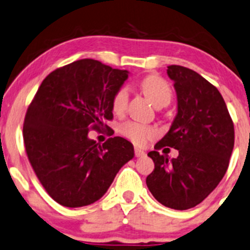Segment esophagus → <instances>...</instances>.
I'll use <instances>...</instances> for the list:
<instances>
[{
  "instance_id": "obj_1",
  "label": "esophagus",
  "mask_w": 250,
  "mask_h": 250,
  "mask_svg": "<svg viewBox=\"0 0 250 250\" xmlns=\"http://www.w3.org/2000/svg\"><path fill=\"white\" fill-rule=\"evenodd\" d=\"M134 154H135V157H144L145 156V152L139 148H134Z\"/></svg>"
}]
</instances>
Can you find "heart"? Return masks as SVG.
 <instances>
[{"label":"heart","mask_w":250,"mask_h":250,"mask_svg":"<svg viewBox=\"0 0 250 250\" xmlns=\"http://www.w3.org/2000/svg\"><path fill=\"white\" fill-rule=\"evenodd\" d=\"M139 87L141 92L149 99L156 107L167 106L172 99V88L170 83L165 79L156 74H149L141 79L139 83ZM128 88L122 86L115 92L111 99V109L116 115H122L125 111L128 105ZM118 130L125 138L130 140L134 145L144 146L148 141L158 135V130L154 127L143 123L127 121L120 125Z\"/></svg>","instance_id":"b5f03b06"}]
</instances>
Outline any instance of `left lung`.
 Returning <instances> with one entry per match:
<instances>
[{
    "instance_id": "1",
    "label": "left lung",
    "mask_w": 250,
    "mask_h": 250,
    "mask_svg": "<svg viewBox=\"0 0 250 250\" xmlns=\"http://www.w3.org/2000/svg\"><path fill=\"white\" fill-rule=\"evenodd\" d=\"M177 93V115L167 135L148 152L154 170L146 185L157 201L173 209H188L204 201L219 185L235 144L233 122L215 86L182 65L167 67ZM179 149L171 161L159 151Z\"/></svg>"
}]
</instances>
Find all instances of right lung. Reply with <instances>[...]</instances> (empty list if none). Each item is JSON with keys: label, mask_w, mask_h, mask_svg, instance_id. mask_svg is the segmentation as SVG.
<instances>
[{"label": "right lung", "mask_w": 250, "mask_h": 250, "mask_svg": "<svg viewBox=\"0 0 250 250\" xmlns=\"http://www.w3.org/2000/svg\"><path fill=\"white\" fill-rule=\"evenodd\" d=\"M127 70L92 59L57 68L43 80L28 105L22 136L26 154L46 193L65 207L93 204L106 193L118 170L134 157L121 136L103 145L90 130H114L111 99Z\"/></svg>", "instance_id": "right-lung-1"}]
</instances>
